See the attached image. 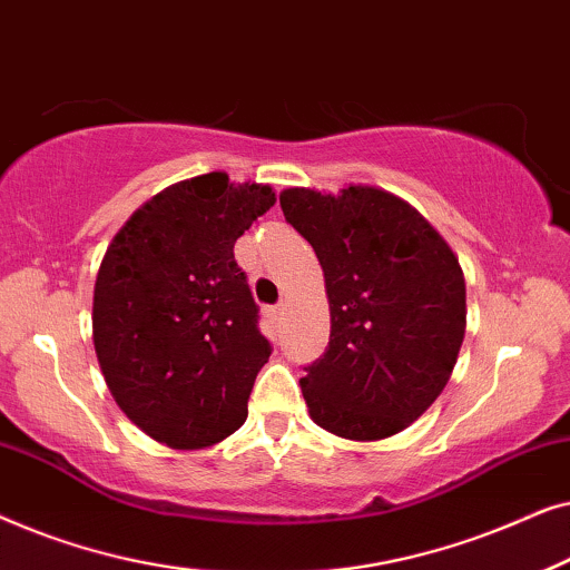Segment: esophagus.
<instances>
[{"label":"esophagus","mask_w":570,"mask_h":570,"mask_svg":"<svg viewBox=\"0 0 570 570\" xmlns=\"http://www.w3.org/2000/svg\"><path fill=\"white\" fill-rule=\"evenodd\" d=\"M283 314H285V303H279V306L272 308V316L275 318H283Z\"/></svg>","instance_id":"obj_1"}]
</instances>
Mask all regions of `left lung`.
I'll return each instance as SVG.
<instances>
[{
  "mask_svg": "<svg viewBox=\"0 0 570 570\" xmlns=\"http://www.w3.org/2000/svg\"><path fill=\"white\" fill-rule=\"evenodd\" d=\"M314 246L330 298V347L301 379L308 415L347 441H381L439 400L466 330L464 272L410 202L368 184L279 191Z\"/></svg>",
  "mask_w": 570,
  "mask_h": 570,
  "instance_id": "1",
  "label": "left lung"
}]
</instances>
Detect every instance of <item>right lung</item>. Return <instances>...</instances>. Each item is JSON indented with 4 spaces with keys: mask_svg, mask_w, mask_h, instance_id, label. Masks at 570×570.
Instances as JSON below:
<instances>
[{
    "mask_svg": "<svg viewBox=\"0 0 570 570\" xmlns=\"http://www.w3.org/2000/svg\"><path fill=\"white\" fill-rule=\"evenodd\" d=\"M269 184L213 170L135 209L100 262L92 345L116 404L170 449H207L248 415L269 361L233 246L275 205Z\"/></svg>",
    "mask_w": 570,
    "mask_h": 570,
    "instance_id": "1",
    "label": "right lung"
}]
</instances>
